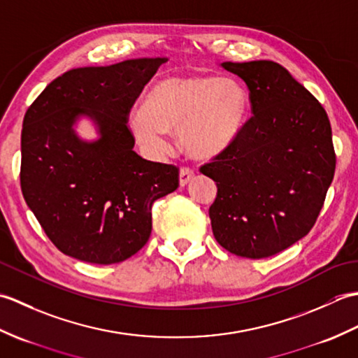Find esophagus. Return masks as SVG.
Returning <instances> with one entry per match:
<instances>
[{
  "label": "esophagus",
  "mask_w": 358,
  "mask_h": 358,
  "mask_svg": "<svg viewBox=\"0 0 358 358\" xmlns=\"http://www.w3.org/2000/svg\"><path fill=\"white\" fill-rule=\"evenodd\" d=\"M194 178V172L191 169H187V167H183V169L180 171V186L185 187L186 185H189Z\"/></svg>",
  "instance_id": "34e87169"
}]
</instances>
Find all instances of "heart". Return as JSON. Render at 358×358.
<instances>
[{
  "instance_id": "b5f03b06",
  "label": "heart",
  "mask_w": 358,
  "mask_h": 358,
  "mask_svg": "<svg viewBox=\"0 0 358 358\" xmlns=\"http://www.w3.org/2000/svg\"><path fill=\"white\" fill-rule=\"evenodd\" d=\"M249 112V95L237 81L210 75L167 77L155 83L131 118L138 141L154 149L166 146V132H178L189 157L208 159L237 138Z\"/></svg>"
}]
</instances>
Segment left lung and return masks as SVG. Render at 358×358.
Masks as SVG:
<instances>
[{"label": "left lung", "instance_id": "obj_1", "mask_svg": "<svg viewBox=\"0 0 358 358\" xmlns=\"http://www.w3.org/2000/svg\"><path fill=\"white\" fill-rule=\"evenodd\" d=\"M246 83L252 113L201 172L217 185L215 240L246 258L275 255L308 235L336 172L328 113L278 63L220 64Z\"/></svg>", "mask_w": 358, "mask_h": 358}]
</instances>
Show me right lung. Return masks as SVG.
Wrapping results in <instances>:
<instances>
[{
	"label": "right lung",
	"mask_w": 358,
	"mask_h": 358,
	"mask_svg": "<svg viewBox=\"0 0 358 358\" xmlns=\"http://www.w3.org/2000/svg\"><path fill=\"white\" fill-rule=\"evenodd\" d=\"M167 58L80 67L45 87L21 131V191L45 235L63 254L112 264L146 245L152 204L178 187V167L134 150L127 115ZM93 121L99 138L80 139L74 124Z\"/></svg>",
	"instance_id": "right-lung-1"
}]
</instances>
